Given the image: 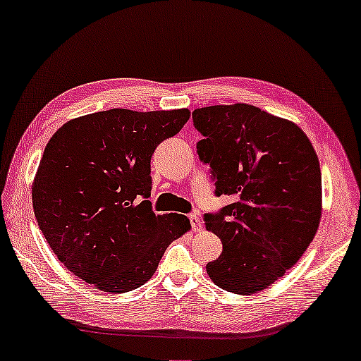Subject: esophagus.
<instances>
[{
    "label": "esophagus",
    "instance_id": "1",
    "mask_svg": "<svg viewBox=\"0 0 361 361\" xmlns=\"http://www.w3.org/2000/svg\"><path fill=\"white\" fill-rule=\"evenodd\" d=\"M188 219H190V224H192L193 232H198V230H202V228H203L202 217H200L198 214H190V216H188Z\"/></svg>",
    "mask_w": 361,
    "mask_h": 361
}]
</instances>
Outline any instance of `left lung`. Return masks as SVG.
I'll return each mask as SVG.
<instances>
[{"label": "left lung", "mask_w": 361, "mask_h": 361, "mask_svg": "<svg viewBox=\"0 0 361 361\" xmlns=\"http://www.w3.org/2000/svg\"><path fill=\"white\" fill-rule=\"evenodd\" d=\"M193 123L204 135L197 149L216 195L232 200L204 216L224 246L206 271L228 293L264 291L299 261L320 226L317 152L296 123L250 104L197 109Z\"/></svg>", "instance_id": "obj_1"}]
</instances>
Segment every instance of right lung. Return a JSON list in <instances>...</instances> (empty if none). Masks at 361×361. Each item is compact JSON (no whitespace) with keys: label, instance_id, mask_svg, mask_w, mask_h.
Returning <instances> with one entry per match:
<instances>
[{"label":"right lung","instance_id":"right-lung-1","mask_svg":"<svg viewBox=\"0 0 361 361\" xmlns=\"http://www.w3.org/2000/svg\"><path fill=\"white\" fill-rule=\"evenodd\" d=\"M188 118V109H111L73 118L47 142L32 184L35 217L59 261L82 281L133 291L192 228L187 216L155 214L145 200L153 152Z\"/></svg>","mask_w":361,"mask_h":361}]
</instances>
